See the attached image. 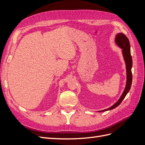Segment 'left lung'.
Here are the masks:
<instances>
[{"mask_svg":"<svg viewBox=\"0 0 145 145\" xmlns=\"http://www.w3.org/2000/svg\"><path fill=\"white\" fill-rule=\"evenodd\" d=\"M115 42L116 43L117 45L120 47L122 49V54L123 56V59L125 62L126 64V86L123 93H122L121 97L118 100L115 104H114L112 106L109 108L108 109H104L102 111H100L99 112H105L109 110H111V109H114L115 108L117 107L119 105L121 102L125 97L126 94L128 93L131 89V84H132L133 81V75L132 72H131V68H132L133 66V60H132V57L131 55V48H130V43L128 40V37H127L124 34L121 33H118L116 36Z\"/></svg>","mask_w":145,"mask_h":145,"instance_id":"1","label":"left lung"}]
</instances>
